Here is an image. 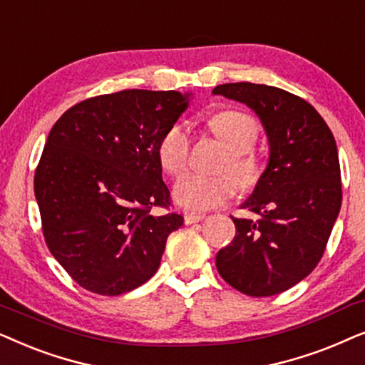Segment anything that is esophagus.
<instances>
[{
  "mask_svg": "<svg viewBox=\"0 0 365 365\" xmlns=\"http://www.w3.org/2000/svg\"><path fill=\"white\" fill-rule=\"evenodd\" d=\"M203 218H205L203 213H188V215H185V223H187V225H192V223L202 222Z\"/></svg>",
  "mask_w": 365,
  "mask_h": 365,
  "instance_id": "34e87169",
  "label": "esophagus"
}]
</instances>
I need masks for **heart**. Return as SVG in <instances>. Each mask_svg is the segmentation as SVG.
<instances>
[{"label": "heart", "instance_id": "1", "mask_svg": "<svg viewBox=\"0 0 365 365\" xmlns=\"http://www.w3.org/2000/svg\"><path fill=\"white\" fill-rule=\"evenodd\" d=\"M210 128L230 148L220 168L235 174L240 187L255 185L262 173L259 155L250 150L259 133L255 120L242 111L225 110L212 116ZM157 153L165 172L170 175L185 172L190 158V135L187 126L180 123L170 126L160 138ZM232 175L188 173L175 183L173 200L188 212L210 210L222 205L237 192V180Z\"/></svg>", "mask_w": 365, "mask_h": 365}]
</instances>
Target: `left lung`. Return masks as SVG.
<instances>
[{"label":"left lung","instance_id":"8db88e82","mask_svg":"<svg viewBox=\"0 0 365 365\" xmlns=\"http://www.w3.org/2000/svg\"><path fill=\"white\" fill-rule=\"evenodd\" d=\"M213 95L240 101L264 125L270 157L255 190L235 218V237L217 254L222 279L250 297L284 292L322 259L342 203L334 135L317 110L289 91L249 81L225 83Z\"/></svg>","mask_w":365,"mask_h":365}]
</instances>
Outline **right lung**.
<instances>
[{
    "label": "right lung",
    "mask_w": 365,
    "mask_h": 365,
    "mask_svg": "<svg viewBox=\"0 0 365 365\" xmlns=\"http://www.w3.org/2000/svg\"><path fill=\"white\" fill-rule=\"evenodd\" d=\"M188 96L116 91L80 101L53 125L35 172L43 235L90 292L113 297L145 284L183 225L178 213L150 210L170 205L157 148Z\"/></svg>",
    "instance_id": "obj_1"
}]
</instances>
